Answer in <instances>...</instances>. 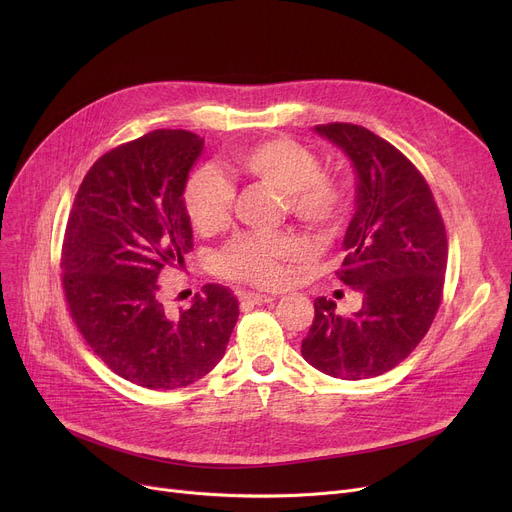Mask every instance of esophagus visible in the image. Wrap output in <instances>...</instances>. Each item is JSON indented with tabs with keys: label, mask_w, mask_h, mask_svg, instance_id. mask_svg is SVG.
<instances>
[{
	"label": "esophagus",
	"mask_w": 512,
	"mask_h": 512,
	"mask_svg": "<svg viewBox=\"0 0 512 512\" xmlns=\"http://www.w3.org/2000/svg\"><path fill=\"white\" fill-rule=\"evenodd\" d=\"M240 301L247 303V305H265V303H272L276 301L274 294H257V292H242L240 294Z\"/></svg>",
	"instance_id": "1"
}]
</instances>
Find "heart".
I'll list each match as a JSON object with an SVG mask.
<instances>
[{
	"instance_id": "heart-1",
	"label": "heart",
	"mask_w": 512,
	"mask_h": 512,
	"mask_svg": "<svg viewBox=\"0 0 512 512\" xmlns=\"http://www.w3.org/2000/svg\"><path fill=\"white\" fill-rule=\"evenodd\" d=\"M232 168L284 195L288 211L313 232L334 228L346 207L342 186L321 174V161L307 147L290 139H270L232 155ZM234 191L218 174L199 172L186 188V211L201 234L220 232L230 222ZM299 253L286 234L234 238L218 257L220 274L255 286H276L284 280L282 261Z\"/></svg>"
}]
</instances>
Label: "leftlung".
Segmentation results:
<instances>
[{
	"instance_id": "8db88e82",
	"label": "left lung",
	"mask_w": 512,
	"mask_h": 512,
	"mask_svg": "<svg viewBox=\"0 0 512 512\" xmlns=\"http://www.w3.org/2000/svg\"><path fill=\"white\" fill-rule=\"evenodd\" d=\"M313 130L340 147L357 174V209L336 274L363 294V305L338 315L334 301L315 299L301 353L332 378L367 380L405 361L432 326L448 261L446 230L425 178L394 145L357 124Z\"/></svg>"
}]
</instances>
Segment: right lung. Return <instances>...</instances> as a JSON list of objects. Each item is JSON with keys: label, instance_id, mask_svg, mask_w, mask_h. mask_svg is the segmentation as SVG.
I'll list each match as a JSON object with an SVG mask.
<instances>
[{"label": "right lung", "instance_id": "right-lung-1", "mask_svg": "<svg viewBox=\"0 0 512 512\" xmlns=\"http://www.w3.org/2000/svg\"><path fill=\"white\" fill-rule=\"evenodd\" d=\"M203 143L188 130H153L101 155L66 226L62 284L76 328L114 373L149 390L201 380L238 319L220 284H205L180 313L159 299V276L193 249L182 195Z\"/></svg>", "mask_w": 512, "mask_h": 512}]
</instances>
